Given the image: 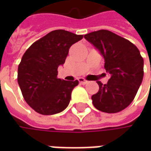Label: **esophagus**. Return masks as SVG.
Returning <instances> with one entry per match:
<instances>
[{
  "instance_id": "1",
  "label": "esophagus",
  "mask_w": 151,
  "mask_h": 151,
  "mask_svg": "<svg viewBox=\"0 0 151 151\" xmlns=\"http://www.w3.org/2000/svg\"><path fill=\"white\" fill-rule=\"evenodd\" d=\"M78 81L81 84H86V83H87V81L85 80L84 78H82V77H80V78L78 79Z\"/></svg>"
}]
</instances>
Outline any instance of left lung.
Here are the masks:
<instances>
[{"label":"left lung","mask_w":151,"mask_h":151,"mask_svg":"<svg viewBox=\"0 0 151 151\" xmlns=\"http://www.w3.org/2000/svg\"><path fill=\"white\" fill-rule=\"evenodd\" d=\"M84 38L99 50L104 68L110 74L107 84L96 81L99 91L92 95L94 107L103 113H119L133 101L144 76V60L130 41L108 30L87 33Z\"/></svg>","instance_id":"obj_1"}]
</instances>
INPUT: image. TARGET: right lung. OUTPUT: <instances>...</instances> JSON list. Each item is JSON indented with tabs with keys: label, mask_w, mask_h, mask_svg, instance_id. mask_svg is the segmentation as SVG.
<instances>
[{
	"label": "right lung",
	"mask_w": 151,
	"mask_h": 151,
	"mask_svg": "<svg viewBox=\"0 0 151 151\" xmlns=\"http://www.w3.org/2000/svg\"><path fill=\"white\" fill-rule=\"evenodd\" d=\"M82 38L65 30H55L24 53L18 65L17 81L23 98L35 112L53 115L68 107L71 91L79 81L58 78V67L64 65L70 46Z\"/></svg>",
	"instance_id": "obj_1"
}]
</instances>
